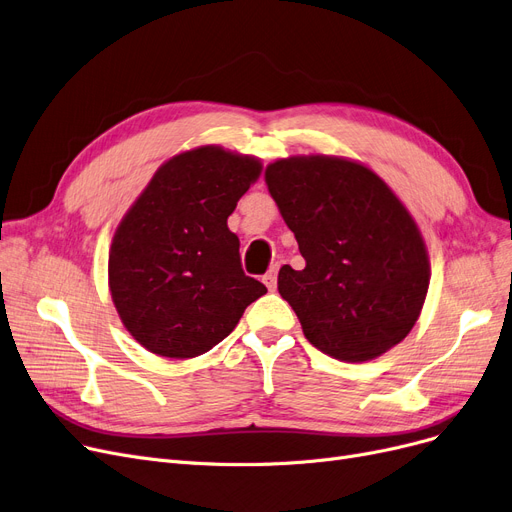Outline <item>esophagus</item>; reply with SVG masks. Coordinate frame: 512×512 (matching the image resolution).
Wrapping results in <instances>:
<instances>
[{
	"mask_svg": "<svg viewBox=\"0 0 512 512\" xmlns=\"http://www.w3.org/2000/svg\"><path fill=\"white\" fill-rule=\"evenodd\" d=\"M261 280H263V284H265V286L270 288V291H274V288H276V282H278V268H276V265H274V268H270L268 272H265Z\"/></svg>",
	"mask_w": 512,
	"mask_h": 512,
	"instance_id": "34e87169",
	"label": "esophagus"
}]
</instances>
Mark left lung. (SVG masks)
<instances>
[{
	"label": "left lung",
	"instance_id": "left-lung-1",
	"mask_svg": "<svg viewBox=\"0 0 512 512\" xmlns=\"http://www.w3.org/2000/svg\"><path fill=\"white\" fill-rule=\"evenodd\" d=\"M265 184L305 259L282 265L278 293L305 339L360 364L408 337L425 305V238L395 192L364 163L309 154L265 167Z\"/></svg>",
	"mask_w": 512,
	"mask_h": 512
}]
</instances>
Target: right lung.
Wrapping results in <instances>:
<instances>
[{
	"label": "right lung",
	"instance_id": "right-lung-1",
	"mask_svg": "<svg viewBox=\"0 0 512 512\" xmlns=\"http://www.w3.org/2000/svg\"><path fill=\"white\" fill-rule=\"evenodd\" d=\"M261 161L221 146L175 154L115 230L108 288L129 335L154 355L188 360L213 349L268 293L240 268L228 217Z\"/></svg>",
	"mask_w": 512,
	"mask_h": 512
}]
</instances>
